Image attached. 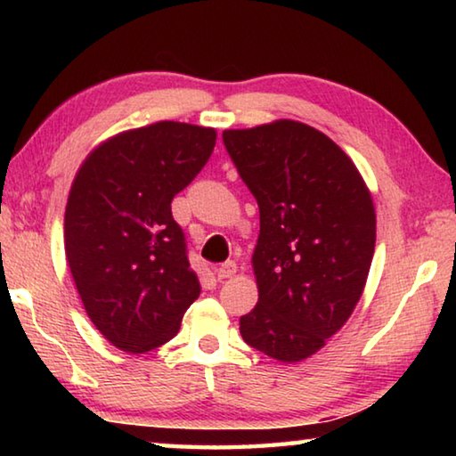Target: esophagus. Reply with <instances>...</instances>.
<instances>
[{
  "label": "esophagus",
  "mask_w": 456,
  "mask_h": 456,
  "mask_svg": "<svg viewBox=\"0 0 456 456\" xmlns=\"http://www.w3.org/2000/svg\"><path fill=\"white\" fill-rule=\"evenodd\" d=\"M237 273V264L235 261H225V264H221L219 267H215V275L219 277V280H227V277H233Z\"/></svg>",
  "instance_id": "1"
}]
</instances>
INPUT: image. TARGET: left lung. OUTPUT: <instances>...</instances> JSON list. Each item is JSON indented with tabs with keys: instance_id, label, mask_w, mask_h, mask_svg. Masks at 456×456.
I'll use <instances>...</instances> for the list:
<instances>
[{
	"instance_id": "left-lung-1",
	"label": "left lung",
	"mask_w": 456,
	"mask_h": 456,
	"mask_svg": "<svg viewBox=\"0 0 456 456\" xmlns=\"http://www.w3.org/2000/svg\"><path fill=\"white\" fill-rule=\"evenodd\" d=\"M223 144L259 205V302L239 330L269 358H310L364 291L376 243L372 197L348 154L302 122L225 130Z\"/></svg>"
}]
</instances>
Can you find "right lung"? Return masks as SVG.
<instances>
[{
	"instance_id": "right-lung-1",
	"label": "right lung",
	"mask_w": 456,
	"mask_h": 456,
	"mask_svg": "<svg viewBox=\"0 0 456 456\" xmlns=\"http://www.w3.org/2000/svg\"><path fill=\"white\" fill-rule=\"evenodd\" d=\"M217 133L184 122L128 130L90 152L64 217L66 259L88 318L133 354L176 336L200 293L171 203L209 160Z\"/></svg>"
}]
</instances>
